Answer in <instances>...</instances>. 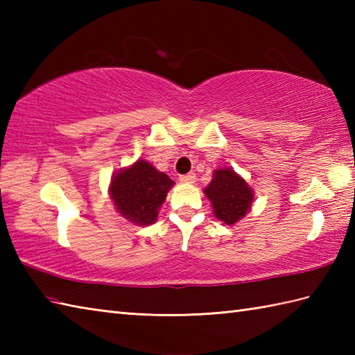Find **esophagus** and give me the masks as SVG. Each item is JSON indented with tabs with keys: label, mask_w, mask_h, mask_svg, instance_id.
Here are the masks:
<instances>
[{
	"label": "esophagus",
	"mask_w": 355,
	"mask_h": 355,
	"mask_svg": "<svg viewBox=\"0 0 355 355\" xmlns=\"http://www.w3.org/2000/svg\"><path fill=\"white\" fill-rule=\"evenodd\" d=\"M180 182L186 183V184L195 183V173H186V175H182V177H180Z\"/></svg>",
	"instance_id": "obj_1"
}]
</instances>
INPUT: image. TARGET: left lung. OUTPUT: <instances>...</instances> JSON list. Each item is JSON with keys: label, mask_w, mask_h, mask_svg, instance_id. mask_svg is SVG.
Listing matches in <instances>:
<instances>
[{"label": "left lung", "mask_w": 355, "mask_h": 355, "mask_svg": "<svg viewBox=\"0 0 355 355\" xmlns=\"http://www.w3.org/2000/svg\"><path fill=\"white\" fill-rule=\"evenodd\" d=\"M205 195L212 205L216 220L227 225L239 223L250 212L254 192L245 180L232 168L215 169Z\"/></svg>", "instance_id": "1"}]
</instances>
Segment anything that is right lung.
Here are the masks:
<instances>
[{"label":"right lung","instance_id":"obj_1","mask_svg":"<svg viewBox=\"0 0 355 355\" xmlns=\"http://www.w3.org/2000/svg\"><path fill=\"white\" fill-rule=\"evenodd\" d=\"M173 184L164 172L139 158L111 177L108 192L120 216L135 225H150Z\"/></svg>","mask_w":355,"mask_h":355}]
</instances>
